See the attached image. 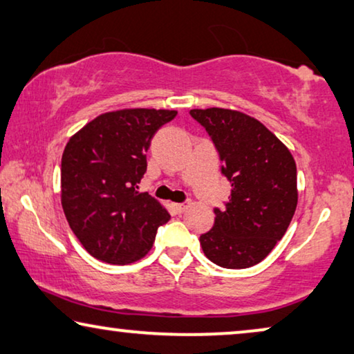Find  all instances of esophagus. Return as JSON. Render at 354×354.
<instances>
[{
	"mask_svg": "<svg viewBox=\"0 0 354 354\" xmlns=\"http://www.w3.org/2000/svg\"><path fill=\"white\" fill-rule=\"evenodd\" d=\"M173 207H175L176 213H183V211H186V208L189 207V203H175Z\"/></svg>",
	"mask_w": 354,
	"mask_h": 354,
	"instance_id": "esophagus-1",
	"label": "esophagus"
}]
</instances>
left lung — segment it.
Returning <instances> with one entry per match:
<instances>
[{"mask_svg":"<svg viewBox=\"0 0 354 354\" xmlns=\"http://www.w3.org/2000/svg\"><path fill=\"white\" fill-rule=\"evenodd\" d=\"M207 130L232 184L225 208L200 235L205 256L224 268L266 259L283 239L297 207V170L288 147L259 120L223 108L191 109Z\"/></svg>","mask_w":354,"mask_h":354,"instance_id":"left-lung-1","label":"left lung"}]
</instances>
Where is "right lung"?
<instances>
[{"label":"right lung","instance_id":"add662e5","mask_svg":"<svg viewBox=\"0 0 354 354\" xmlns=\"http://www.w3.org/2000/svg\"><path fill=\"white\" fill-rule=\"evenodd\" d=\"M176 111L120 109L82 127L62 156V207L73 234L95 259L124 266L145 257L170 219L147 192H138L146 151Z\"/></svg>","mask_w":354,"mask_h":354}]
</instances>
